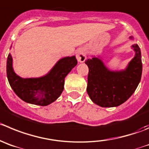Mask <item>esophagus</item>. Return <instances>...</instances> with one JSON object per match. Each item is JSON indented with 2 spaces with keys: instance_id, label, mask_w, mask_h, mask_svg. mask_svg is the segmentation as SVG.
Listing matches in <instances>:
<instances>
[{
  "instance_id": "1",
  "label": "esophagus",
  "mask_w": 149,
  "mask_h": 149,
  "mask_svg": "<svg viewBox=\"0 0 149 149\" xmlns=\"http://www.w3.org/2000/svg\"><path fill=\"white\" fill-rule=\"evenodd\" d=\"M76 59L79 62H84L87 59V52L86 50L83 48H79L76 52Z\"/></svg>"
}]
</instances>
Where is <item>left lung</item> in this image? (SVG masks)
Listing matches in <instances>:
<instances>
[{
    "label": "left lung",
    "instance_id": "8db88e82",
    "mask_svg": "<svg viewBox=\"0 0 149 149\" xmlns=\"http://www.w3.org/2000/svg\"><path fill=\"white\" fill-rule=\"evenodd\" d=\"M133 40V37H129ZM134 56L126 69L110 70L99 56H93L85 61L89 68L87 92L90 99L102 107H118L134 93L141 79L142 60L137 44L132 45Z\"/></svg>",
    "mask_w": 149,
    "mask_h": 149
}]
</instances>
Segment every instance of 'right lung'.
I'll return each mask as SVG.
<instances>
[{"instance_id": "right-lung-1", "label": "right lung", "mask_w": 149, "mask_h": 149, "mask_svg": "<svg viewBox=\"0 0 149 149\" xmlns=\"http://www.w3.org/2000/svg\"><path fill=\"white\" fill-rule=\"evenodd\" d=\"M77 65L75 56L59 59L45 76L38 78H22L17 75L12 67V55L6 62L8 81L20 99L29 104L47 106L57 99L64 90L65 78Z\"/></svg>"}]
</instances>
